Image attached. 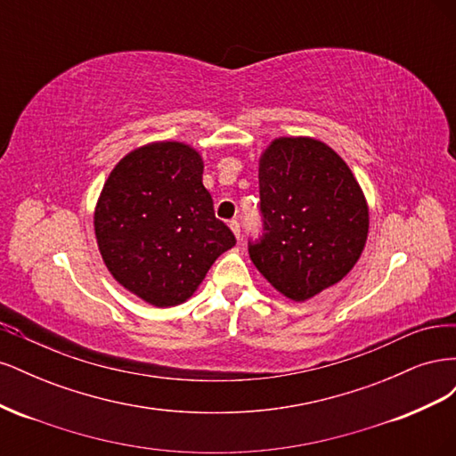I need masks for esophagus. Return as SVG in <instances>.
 Segmentation results:
<instances>
[{
  "mask_svg": "<svg viewBox=\"0 0 456 456\" xmlns=\"http://www.w3.org/2000/svg\"><path fill=\"white\" fill-rule=\"evenodd\" d=\"M230 228H232V232H233V236H236V238L240 240V238H241V226H240L238 220H230Z\"/></svg>",
  "mask_w": 456,
  "mask_h": 456,
  "instance_id": "esophagus-1",
  "label": "esophagus"
}]
</instances>
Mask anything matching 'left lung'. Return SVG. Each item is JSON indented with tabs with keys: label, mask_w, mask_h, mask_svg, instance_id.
<instances>
[{
	"label": "left lung",
	"mask_w": 456,
	"mask_h": 456,
	"mask_svg": "<svg viewBox=\"0 0 456 456\" xmlns=\"http://www.w3.org/2000/svg\"><path fill=\"white\" fill-rule=\"evenodd\" d=\"M262 236L249 241L258 272L293 300L346 275L367 241L369 209L344 159L310 136H281L258 161Z\"/></svg>",
	"instance_id": "obj_1"
}]
</instances>
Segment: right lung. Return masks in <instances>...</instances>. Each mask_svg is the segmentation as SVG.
<instances>
[{
    "instance_id": "1",
    "label": "right lung",
    "mask_w": 456,
    "mask_h": 456,
    "mask_svg": "<svg viewBox=\"0 0 456 456\" xmlns=\"http://www.w3.org/2000/svg\"><path fill=\"white\" fill-rule=\"evenodd\" d=\"M94 236L116 281L158 308L194 295L236 245L215 216L201 156L169 141L136 148L116 165L96 203Z\"/></svg>"
}]
</instances>
